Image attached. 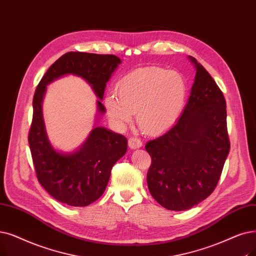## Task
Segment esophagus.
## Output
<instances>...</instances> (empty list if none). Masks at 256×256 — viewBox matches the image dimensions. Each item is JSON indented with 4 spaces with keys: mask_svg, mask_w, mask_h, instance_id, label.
I'll list each match as a JSON object with an SVG mask.
<instances>
[{
    "mask_svg": "<svg viewBox=\"0 0 256 256\" xmlns=\"http://www.w3.org/2000/svg\"><path fill=\"white\" fill-rule=\"evenodd\" d=\"M128 146L132 150H136L140 148L142 146V141L136 137H130L128 139Z\"/></svg>",
    "mask_w": 256,
    "mask_h": 256,
    "instance_id": "34e87169",
    "label": "esophagus"
}]
</instances>
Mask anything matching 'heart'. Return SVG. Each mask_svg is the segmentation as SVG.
Masks as SVG:
<instances>
[{
  "mask_svg": "<svg viewBox=\"0 0 256 256\" xmlns=\"http://www.w3.org/2000/svg\"><path fill=\"white\" fill-rule=\"evenodd\" d=\"M117 93L104 98L106 114L113 124L124 128L137 112L140 128L160 134L180 118L187 98V84L176 71L146 66L130 72L117 84Z\"/></svg>",
  "mask_w": 256,
  "mask_h": 256,
  "instance_id": "obj_1",
  "label": "heart"
}]
</instances>
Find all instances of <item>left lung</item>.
Returning <instances> with one entry per match:
<instances>
[{"label": "left lung", "instance_id": "obj_1", "mask_svg": "<svg viewBox=\"0 0 256 256\" xmlns=\"http://www.w3.org/2000/svg\"><path fill=\"white\" fill-rule=\"evenodd\" d=\"M196 77L176 124L146 143L152 164L146 181L150 194L168 210L190 209L218 185L230 150L223 93L192 56Z\"/></svg>", "mask_w": 256, "mask_h": 256}]
</instances>
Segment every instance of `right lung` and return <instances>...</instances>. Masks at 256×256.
Wrapping results in <instances>:
<instances>
[{"label": "right lung", "instance_id": "right-lung-1", "mask_svg": "<svg viewBox=\"0 0 256 256\" xmlns=\"http://www.w3.org/2000/svg\"><path fill=\"white\" fill-rule=\"evenodd\" d=\"M119 64L121 60L115 55L68 52L50 66L36 88L28 142L38 182L60 203L84 207L100 198L114 164L126 152L128 140L106 128L96 126L78 150H56L48 139L42 117L46 86L64 75L82 77L98 97L97 112L102 115L106 108L100 100Z\"/></svg>", "mask_w": 256, "mask_h": 256}]
</instances>
